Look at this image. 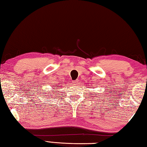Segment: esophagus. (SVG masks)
<instances>
[{
    "label": "esophagus",
    "mask_w": 147,
    "mask_h": 147,
    "mask_svg": "<svg viewBox=\"0 0 147 147\" xmlns=\"http://www.w3.org/2000/svg\"><path fill=\"white\" fill-rule=\"evenodd\" d=\"M73 82L74 84H75V85H77V84H78V80H74Z\"/></svg>",
    "instance_id": "esophagus-1"
}]
</instances>
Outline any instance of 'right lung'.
<instances>
[{
	"label": "right lung",
	"mask_w": 147,
	"mask_h": 147,
	"mask_svg": "<svg viewBox=\"0 0 147 147\" xmlns=\"http://www.w3.org/2000/svg\"><path fill=\"white\" fill-rule=\"evenodd\" d=\"M58 87H59V86H54V87H52V88H53V89H57V88H58ZM51 93H53V91H51ZM51 94V93H48V91H45L43 92V93H42L41 95L45 96V97H47V96H50L49 95H51V94Z\"/></svg>",
	"instance_id": "1"
}]
</instances>
